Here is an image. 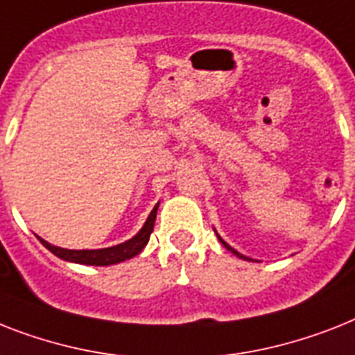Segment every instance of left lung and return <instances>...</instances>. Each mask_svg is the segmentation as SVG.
I'll return each instance as SVG.
<instances>
[{
	"mask_svg": "<svg viewBox=\"0 0 355 355\" xmlns=\"http://www.w3.org/2000/svg\"><path fill=\"white\" fill-rule=\"evenodd\" d=\"M217 237H218V235H217ZM218 241H220V243L224 244V248H226V250H230V252H232V253H235V255H237V257H241V259H246V261H250V259H248V257H244V255H241V253H239V252H235V250H233V248L230 246V244H226V243H224V241H223V239H220V237H218Z\"/></svg>",
	"mask_w": 355,
	"mask_h": 355,
	"instance_id": "obj_1",
	"label": "left lung"
}]
</instances>
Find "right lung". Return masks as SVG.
<instances>
[{"label": "right lung", "instance_id": "obj_1", "mask_svg": "<svg viewBox=\"0 0 355 355\" xmlns=\"http://www.w3.org/2000/svg\"><path fill=\"white\" fill-rule=\"evenodd\" d=\"M157 209L158 204L149 213L148 220H146L142 230L135 237L125 241V243L118 244V246L103 248V250H65V248H58L45 243L42 239L40 241H42V244L47 248L49 252H53L56 257L63 259V261L78 262V264H89V266H109V264H116V262L135 257V255L142 252L144 246L149 243V237H151L155 218H157Z\"/></svg>", "mask_w": 355, "mask_h": 355}]
</instances>
